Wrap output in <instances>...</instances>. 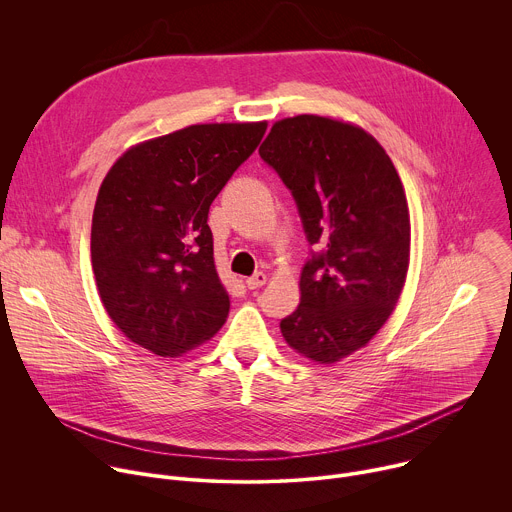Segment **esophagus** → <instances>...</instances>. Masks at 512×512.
Masks as SVG:
<instances>
[{
    "instance_id": "34e87169",
    "label": "esophagus",
    "mask_w": 512,
    "mask_h": 512,
    "mask_svg": "<svg viewBox=\"0 0 512 512\" xmlns=\"http://www.w3.org/2000/svg\"><path fill=\"white\" fill-rule=\"evenodd\" d=\"M245 283H247V287H249V289H259V287H263V285L267 283V275L259 271V273H255V275L247 277V281H245Z\"/></svg>"
}]
</instances>
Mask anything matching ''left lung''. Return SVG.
<instances>
[{
  "instance_id": "obj_1",
  "label": "left lung",
  "mask_w": 512,
  "mask_h": 512,
  "mask_svg": "<svg viewBox=\"0 0 512 512\" xmlns=\"http://www.w3.org/2000/svg\"><path fill=\"white\" fill-rule=\"evenodd\" d=\"M261 158L294 194L310 245L300 306L279 328L298 354L334 364L367 346L393 314L409 269L403 182L362 127L322 115L273 123Z\"/></svg>"
}]
</instances>
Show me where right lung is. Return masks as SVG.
I'll return each instance as SVG.
<instances>
[{
  "mask_svg": "<svg viewBox=\"0 0 512 512\" xmlns=\"http://www.w3.org/2000/svg\"><path fill=\"white\" fill-rule=\"evenodd\" d=\"M267 121L198 123L117 158L93 210L91 263L115 326L158 356H182L223 328L208 208L255 152Z\"/></svg>",
  "mask_w": 512,
  "mask_h": 512,
  "instance_id": "add662e5",
  "label": "right lung"
}]
</instances>
